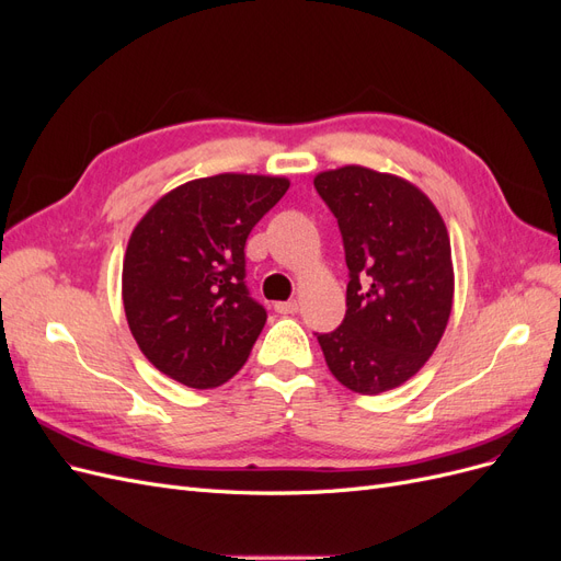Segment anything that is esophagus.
Segmentation results:
<instances>
[{"label":"esophagus","instance_id":"1","mask_svg":"<svg viewBox=\"0 0 561 561\" xmlns=\"http://www.w3.org/2000/svg\"><path fill=\"white\" fill-rule=\"evenodd\" d=\"M274 309H276V313L287 316V313H297V311H299V304H297V299H290V301H276V304H274Z\"/></svg>","mask_w":561,"mask_h":561}]
</instances>
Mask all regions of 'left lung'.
Returning <instances> with one entry per match:
<instances>
[{
	"mask_svg": "<svg viewBox=\"0 0 561 561\" xmlns=\"http://www.w3.org/2000/svg\"><path fill=\"white\" fill-rule=\"evenodd\" d=\"M313 184L336 217L348 266L346 316L318 344L339 383L377 396L414 377L445 334L449 233L431 198L398 175L344 165Z\"/></svg>",
	"mask_w": 561,
	"mask_h": 561,
	"instance_id": "8db88e82",
	"label": "left lung"
}]
</instances>
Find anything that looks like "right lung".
I'll list each match as a JSON object with an SVG mask.
<instances>
[{
	"mask_svg": "<svg viewBox=\"0 0 561 561\" xmlns=\"http://www.w3.org/2000/svg\"><path fill=\"white\" fill-rule=\"evenodd\" d=\"M290 180L222 173L161 196L133 229L122 295L145 358L190 388L243 367L266 322L245 285V241Z\"/></svg>",
	"mask_w": 561,
	"mask_h": 561,
	"instance_id": "add662e5",
	"label": "right lung"
}]
</instances>
